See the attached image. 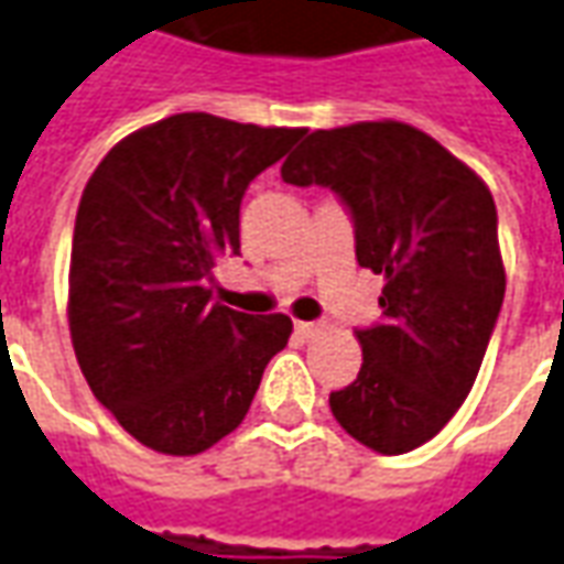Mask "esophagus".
Returning a JSON list of instances; mask_svg holds the SVG:
<instances>
[{"label":"esophagus","instance_id":"34e87169","mask_svg":"<svg viewBox=\"0 0 564 564\" xmlns=\"http://www.w3.org/2000/svg\"><path fill=\"white\" fill-rule=\"evenodd\" d=\"M324 330H327V324H321V321H296V333L302 339H317Z\"/></svg>","mask_w":564,"mask_h":564}]
</instances>
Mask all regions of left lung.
Returning <instances> with one entry per match:
<instances>
[{"instance_id": "left-lung-1", "label": "left lung", "mask_w": 564, "mask_h": 564, "mask_svg": "<svg viewBox=\"0 0 564 564\" xmlns=\"http://www.w3.org/2000/svg\"><path fill=\"white\" fill-rule=\"evenodd\" d=\"M330 187L355 225L358 265L386 274L382 317L361 327L358 379L330 392L336 423L379 454L435 438L473 389L507 274L491 191L408 122L317 129L281 166Z\"/></svg>"}]
</instances>
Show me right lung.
<instances>
[{
	"instance_id": "right-lung-1",
	"label": "right lung",
	"mask_w": 564,
	"mask_h": 564,
	"mask_svg": "<svg viewBox=\"0 0 564 564\" xmlns=\"http://www.w3.org/2000/svg\"><path fill=\"white\" fill-rule=\"evenodd\" d=\"M302 129L175 113L122 138L83 191L70 256V336L95 398L160 454L191 457L243 423L286 314L213 299L240 256V203Z\"/></svg>"
}]
</instances>
